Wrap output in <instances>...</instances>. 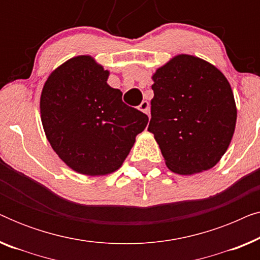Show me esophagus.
<instances>
[{"label": "esophagus", "instance_id": "1", "mask_svg": "<svg viewBox=\"0 0 260 260\" xmlns=\"http://www.w3.org/2000/svg\"><path fill=\"white\" fill-rule=\"evenodd\" d=\"M138 109L141 110L142 112H144L145 115H150V104H149V103L147 102V101H143L141 103V105L138 106Z\"/></svg>", "mask_w": 260, "mask_h": 260}]
</instances>
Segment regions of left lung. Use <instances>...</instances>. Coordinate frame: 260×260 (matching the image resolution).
<instances>
[{"label": "left lung", "mask_w": 260, "mask_h": 260, "mask_svg": "<svg viewBox=\"0 0 260 260\" xmlns=\"http://www.w3.org/2000/svg\"><path fill=\"white\" fill-rule=\"evenodd\" d=\"M151 119L166 165L193 175L214 167L232 141L237 106L231 85L214 65L179 54L152 74Z\"/></svg>", "instance_id": "1"}]
</instances>
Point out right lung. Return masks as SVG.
I'll use <instances>...</instances> for the list:
<instances>
[{
	"label": "right lung",
	"instance_id": "add662e5",
	"mask_svg": "<svg viewBox=\"0 0 260 260\" xmlns=\"http://www.w3.org/2000/svg\"><path fill=\"white\" fill-rule=\"evenodd\" d=\"M109 74L91 55H78L56 67L42 87L46 137L60 159L83 175L119 169L149 120L124 104L122 92L106 83Z\"/></svg>",
	"mask_w": 260,
	"mask_h": 260
}]
</instances>
